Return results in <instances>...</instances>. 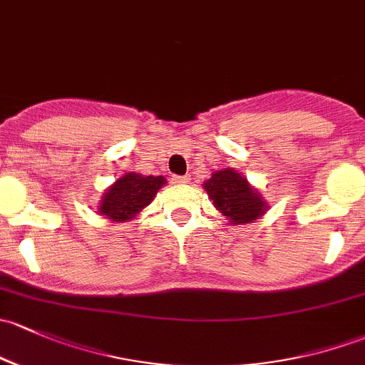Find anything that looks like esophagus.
I'll use <instances>...</instances> for the list:
<instances>
[{"instance_id": "34e87169", "label": "esophagus", "mask_w": 365, "mask_h": 365, "mask_svg": "<svg viewBox=\"0 0 365 365\" xmlns=\"http://www.w3.org/2000/svg\"><path fill=\"white\" fill-rule=\"evenodd\" d=\"M189 176H173L171 182L176 183V185H185V183H189Z\"/></svg>"}]
</instances>
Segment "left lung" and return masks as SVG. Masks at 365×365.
<instances>
[{
	"label": "left lung",
	"mask_w": 365,
	"mask_h": 365,
	"mask_svg": "<svg viewBox=\"0 0 365 365\" xmlns=\"http://www.w3.org/2000/svg\"><path fill=\"white\" fill-rule=\"evenodd\" d=\"M202 187L215 208L227 217L231 224H250L269 208L259 190L253 189L248 180L232 168L212 173V178L206 180Z\"/></svg>",
	"instance_id": "8db88e82"
}]
</instances>
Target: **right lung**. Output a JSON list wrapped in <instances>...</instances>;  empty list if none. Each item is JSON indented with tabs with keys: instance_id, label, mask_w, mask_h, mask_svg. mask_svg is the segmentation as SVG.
<instances>
[{
	"instance_id": "right-lung-1",
	"label": "right lung",
	"mask_w": 365,
	"mask_h": 365,
	"mask_svg": "<svg viewBox=\"0 0 365 365\" xmlns=\"http://www.w3.org/2000/svg\"><path fill=\"white\" fill-rule=\"evenodd\" d=\"M166 183L164 176H143L125 173L106 190L98 212L113 222H128L153 201Z\"/></svg>"
}]
</instances>
